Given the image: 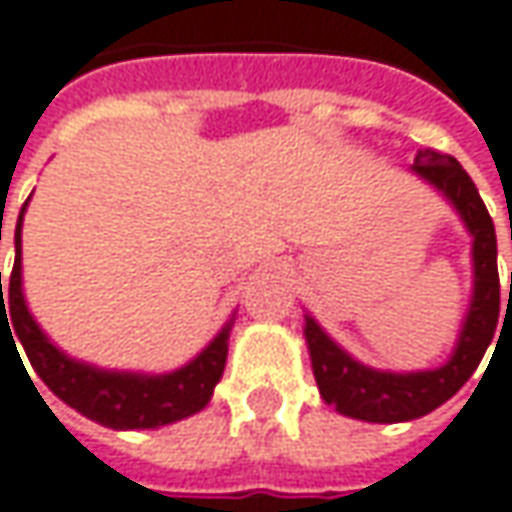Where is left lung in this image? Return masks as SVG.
Listing matches in <instances>:
<instances>
[{
	"label": "left lung",
	"mask_w": 512,
	"mask_h": 512,
	"mask_svg": "<svg viewBox=\"0 0 512 512\" xmlns=\"http://www.w3.org/2000/svg\"><path fill=\"white\" fill-rule=\"evenodd\" d=\"M421 180L441 191L461 214L467 232L473 234V300L461 326L456 349L447 364L421 372H381L364 367L335 344L312 315H306V346L321 398L341 415L372 424H398L421 418L470 381L499 326V266H496V229L478 197L476 183L456 157L441 151H418L410 166ZM512 240V226H510ZM512 298V280H510Z\"/></svg>",
	"instance_id": "obj_1"
}]
</instances>
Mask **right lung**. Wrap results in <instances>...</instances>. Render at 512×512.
Instances as JSON below:
<instances>
[{
  "mask_svg": "<svg viewBox=\"0 0 512 512\" xmlns=\"http://www.w3.org/2000/svg\"><path fill=\"white\" fill-rule=\"evenodd\" d=\"M25 209H28V203L22 206L19 220H16V232H13L16 260H13V272L8 280V295H2L0 272V349L2 329H5V335L11 332L8 344H13V349H16V341L22 344L34 372L56 398H62L68 407H74L85 418L97 421L102 427H111V430H154V427H166V424H174L180 418H189L194 412L203 410L212 401L214 387L226 369L232 321L217 332V338L194 361L174 369V372H166V375L117 372V369L91 367L77 358H68L39 329V323L28 312V303L22 295V217H25ZM16 355H19V349H16ZM19 364H22V358H19Z\"/></svg>",
  "mask_w": 512,
  "mask_h": 512,
  "instance_id": "add662e5",
  "label": "right lung"
}]
</instances>
